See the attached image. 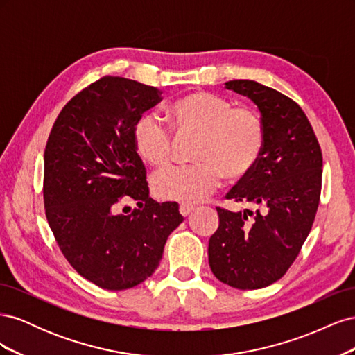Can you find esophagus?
<instances>
[{
	"mask_svg": "<svg viewBox=\"0 0 355 355\" xmlns=\"http://www.w3.org/2000/svg\"><path fill=\"white\" fill-rule=\"evenodd\" d=\"M196 210V207L192 206V204H180L179 206V211H180V214L182 216H189V214Z\"/></svg>",
	"mask_w": 355,
	"mask_h": 355,
	"instance_id": "34e87169",
	"label": "esophagus"
}]
</instances>
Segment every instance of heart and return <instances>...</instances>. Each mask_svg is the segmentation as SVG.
<instances>
[{
	"mask_svg": "<svg viewBox=\"0 0 355 355\" xmlns=\"http://www.w3.org/2000/svg\"><path fill=\"white\" fill-rule=\"evenodd\" d=\"M178 135L198 133L194 148L197 163L168 167L153 179L154 194L167 201L198 202L220 185L222 176L235 180L254 167L263 146V124L256 111L232 106L222 96L192 92L166 108ZM133 142L148 164L166 166L171 158L173 136L154 115H144L135 125Z\"/></svg>",
	"mask_w": 355,
	"mask_h": 355,
	"instance_id": "1",
	"label": "heart"
}]
</instances>
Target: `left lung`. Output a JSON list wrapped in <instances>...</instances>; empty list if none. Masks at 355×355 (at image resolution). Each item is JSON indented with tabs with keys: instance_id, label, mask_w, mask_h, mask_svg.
<instances>
[{
	"instance_id": "obj_1",
	"label": "left lung",
	"mask_w": 355,
	"mask_h": 355,
	"mask_svg": "<svg viewBox=\"0 0 355 355\" xmlns=\"http://www.w3.org/2000/svg\"><path fill=\"white\" fill-rule=\"evenodd\" d=\"M225 87L257 106L263 146L254 167L227 194L254 210L216 209L219 228L209 240V265L231 287L262 288L287 272L313 227L323 157L296 102L252 80H232Z\"/></svg>"
}]
</instances>
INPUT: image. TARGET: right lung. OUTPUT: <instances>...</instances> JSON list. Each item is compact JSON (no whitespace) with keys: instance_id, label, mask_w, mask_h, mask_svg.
I'll return each instance as SVG.
<instances>
[{"instance_id":"right-lung-1","label":"right lung","mask_w":355,"mask_h":355,"mask_svg":"<svg viewBox=\"0 0 355 355\" xmlns=\"http://www.w3.org/2000/svg\"><path fill=\"white\" fill-rule=\"evenodd\" d=\"M159 90L103 77L63 106L44 153V207L72 268L106 290L132 288L151 277L167 237L184 220L178 202L149 197L133 133ZM135 199L132 215L116 214Z\"/></svg>"}]
</instances>
